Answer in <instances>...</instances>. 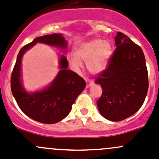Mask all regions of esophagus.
<instances>
[{
	"label": "esophagus",
	"mask_w": 159,
	"mask_h": 159,
	"mask_svg": "<svg viewBox=\"0 0 159 159\" xmlns=\"http://www.w3.org/2000/svg\"><path fill=\"white\" fill-rule=\"evenodd\" d=\"M84 80H85V81H86V87L87 88H89V87H90L92 85V84H93V81L92 79H90V78H84Z\"/></svg>",
	"instance_id": "obj_1"
}]
</instances>
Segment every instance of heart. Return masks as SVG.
Returning a JSON list of instances; mask_svg holds the SVG:
<instances>
[{"instance_id":"b5f03b06","label":"heart","mask_w":159,"mask_h":159,"mask_svg":"<svg viewBox=\"0 0 159 159\" xmlns=\"http://www.w3.org/2000/svg\"><path fill=\"white\" fill-rule=\"evenodd\" d=\"M111 56L112 48L109 42L93 39L80 44L76 49V54L69 55L68 61L76 70L82 67V61L86 62L89 70L97 74L106 69Z\"/></svg>"}]
</instances>
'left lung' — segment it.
Returning a JSON list of instances; mask_svg holds the SVG:
<instances>
[{"label": "left lung", "mask_w": 159, "mask_h": 159, "mask_svg": "<svg viewBox=\"0 0 159 159\" xmlns=\"http://www.w3.org/2000/svg\"><path fill=\"white\" fill-rule=\"evenodd\" d=\"M117 48L106 69L95 79L103 89L97 100L100 114L106 119L119 121L141 107L148 93V73L143 50L129 37L118 32Z\"/></svg>", "instance_id": "left-lung-1"}]
</instances>
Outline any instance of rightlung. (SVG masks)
<instances>
[{
    "instance_id": "right-lung-1",
    "label": "right lung",
    "mask_w": 159,
    "mask_h": 159,
    "mask_svg": "<svg viewBox=\"0 0 159 159\" xmlns=\"http://www.w3.org/2000/svg\"><path fill=\"white\" fill-rule=\"evenodd\" d=\"M37 42L66 48V41L61 34H52L35 38L23 46L18 54L11 76V89L18 106L33 120L44 124H54L66 118L78 95L86 83L81 77L67 69L68 62L64 56L59 61L60 70L48 88L29 94L23 88L20 79V65L23 54Z\"/></svg>"
}]
</instances>
